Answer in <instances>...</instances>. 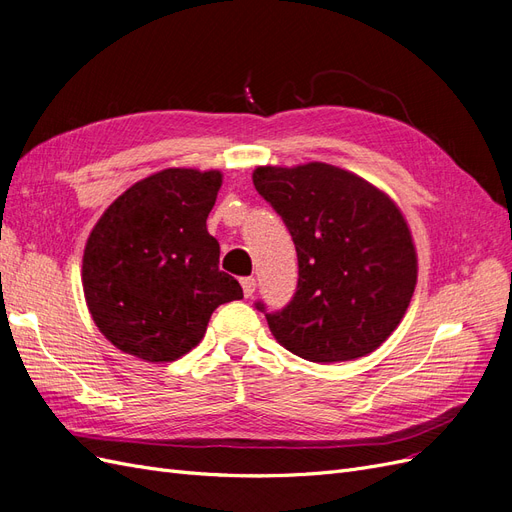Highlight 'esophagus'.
Listing matches in <instances>:
<instances>
[{
  "label": "esophagus",
  "instance_id": "1",
  "mask_svg": "<svg viewBox=\"0 0 512 512\" xmlns=\"http://www.w3.org/2000/svg\"><path fill=\"white\" fill-rule=\"evenodd\" d=\"M241 286H243V294H245V297L250 299L252 294H254V290H256V280H254V277H243Z\"/></svg>",
  "mask_w": 512,
  "mask_h": 512
}]
</instances>
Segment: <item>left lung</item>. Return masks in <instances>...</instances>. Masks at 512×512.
I'll return each mask as SVG.
<instances>
[{
    "label": "left lung",
    "mask_w": 512,
    "mask_h": 512,
    "mask_svg": "<svg viewBox=\"0 0 512 512\" xmlns=\"http://www.w3.org/2000/svg\"><path fill=\"white\" fill-rule=\"evenodd\" d=\"M254 188L282 215L297 247L299 282L273 337L314 363L374 352L404 318L416 286V250L393 200L350 170L324 162L258 166Z\"/></svg>",
    "instance_id": "left-lung-1"
}]
</instances>
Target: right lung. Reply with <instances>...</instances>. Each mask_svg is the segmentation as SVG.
<instances>
[{"label": "right lung", "mask_w": 512, "mask_h": 512, "mask_svg": "<svg viewBox=\"0 0 512 512\" xmlns=\"http://www.w3.org/2000/svg\"><path fill=\"white\" fill-rule=\"evenodd\" d=\"M220 170L166 168L136 181L91 230L83 292L100 333L121 352L170 363L203 339L222 303L243 299L220 271L207 218Z\"/></svg>", "instance_id": "right-lung-1"}]
</instances>
